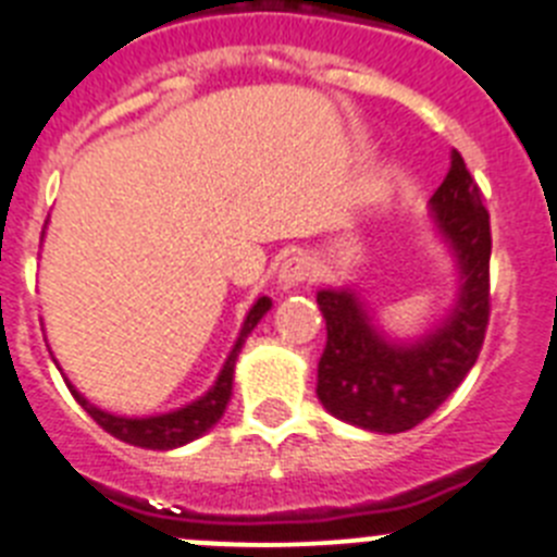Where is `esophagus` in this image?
Returning <instances> with one entry per match:
<instances>
[{
    "instance_id": "esophagus-1",
    "label": "esophagus",
    "mask_w": 557,
    "mask_h": 557,
    "mask_svg": "<svg viewBox=\"0 0 557 557\" xmlns=\"http://www.w3.org/2000/svg\"><path fill=\"white\" fill-rule=\"evenodd\" d=\"M309 275H312V262H309L307 256H289V259L282 262V268H278V287H282L284 293H289V289L301 287L304 282H309Z\"/></svg>"
}]
</instances>
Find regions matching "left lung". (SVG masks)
<instances>
[{
	"label": "left lung",
	"instance_id": "8db88e82",
	"mask_svg": "<svg viewBox=\"0 0 557 557\" xmlns=\"http://www.w3.org/2000/svg\"><path fill=\"white\" fill-rule=\"evenodd\" d=\"M430 223L455 264L457 293L426 332L416 337L385 332L354 284L314 295L326 318L318 398L334 418L366 432L396 435L430 418L474 368L485 339L491 223L457 150L444 184L430 198Z\"/></svg>",
	"mask_w": 557,
	"mask_h": 557
}]
</instances>
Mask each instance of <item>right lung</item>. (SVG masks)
<instances>
[{
  "label": "right lung",
  "mask_w": 557,
  "mask_h": 557,
  "mask_svg": "<svg viewBox=\"0 0 557 557\" xmlns=\"http://www.w3.org/2000/svg\"><path fill=\"white\" fill-rule=\"evenodd\" d=\"M270 307H273V301H270L268 295H259V298L250 304L248 314H245V321H243V329H239V334H236L234 346H231L218 379L211 382V387L203 393V396H198L195 401H189V405L175 407V410L156 412V416H116V412L111 410H102V407H97L95 401H88V398L83 396L72 382H69V376L63 373L58 359H55V366L58 371L63 373V379H66L69 391H72V396L77 398V405H81L88 416L95 418L102 430L111 432L113 437H120V441H125V444L141 446V449H161V451L178 449V446L191 444L195 437L206 435V432L218 424L220 418H223L225 407H228L231 401V393H234L236 359H239V351H243L248 334L259 326V321L270 312Z\"/></svg>",
  "instance_id": "obj_1"
}]
</instances>
